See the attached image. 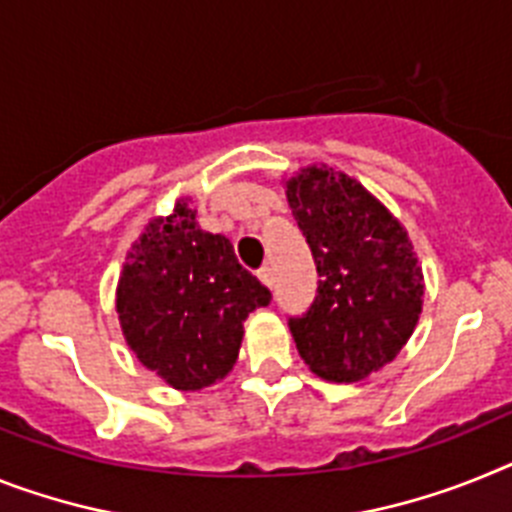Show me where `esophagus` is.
I'll return each mask as SVG.
<instances>
[{
    "mask_svg": "<svg viewBox=\"0 0 512 512\" xmlns=\"http://www.w3.org/2000/svg\"><path fill=\"white\" fill-rule=\"evenodd\" d=\"M257 278H260V281L265 283V286H268L270 291H273V286H275V275H273V268H262L260 273H257Z\"/></svg>",
    "mask_w": 512,
    "mask_h": 512,
    "instance_id": "esophagus-1",
    "label": "esophagus"
}]
</instances>
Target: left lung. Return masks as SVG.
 Returning a JSON list of instances; mask_svg holds the SVG:
<instances>
[{"label": "left lung", "instance_id": "8db88e82", "mask_svg": "<svg viewBox=\"0 0 512 512\" xmlns=\"http://www.w3.org/2000/svg\"><path fill=\"white\" fill-rule=\"evenodd\" d=\"M286 198L317 262V299L291 319L306 366L335 384L363 381L399 355L425 296L422 265L402 221L355 177L309 164Z\"/></svg>", "mask_w": 512, "mask_h": 512}]
</instances>
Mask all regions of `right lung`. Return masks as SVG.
<instances>
[{
    "label": "right lung",
    "mask_w": 512,
    "mask_h": 512,
    "mask_svg": "<svg viewBox=\"0 0 512 512\" xmlns=\"http://www.w3.org/2000/svg\"><path fill=\"white\" fill-rule=\"evenodd\" d=\"M268 304L270 291L239 265L229 239L198 226L190 198L144 226L115 288L128 348L180 391L224 379L239 358L244 319Z\"/></svg>",
    "instance_id": "1"
}]
</instances>
